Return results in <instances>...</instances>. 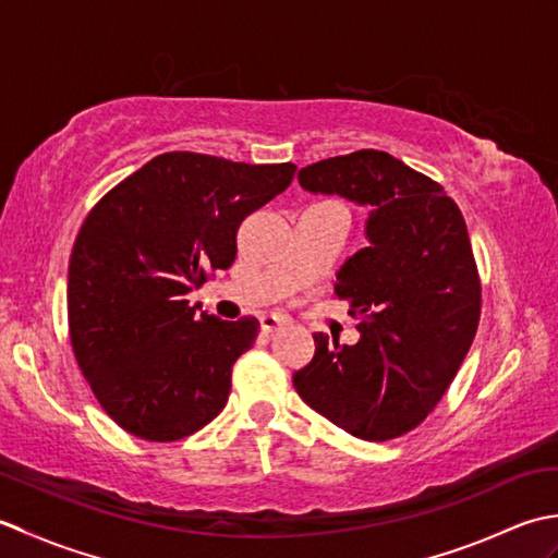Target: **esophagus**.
<instances>
[{
  "instance_id": "1",
  "label": "esophagus",
  "mask_w": 558,
  "mask_h": 558,
  "mask_svg": "<svg viewBox=\"0 0 558 558\" xmlns=\"http://www.w3.org/2000/svg\"><path fill=\"white\" fill-rule=\"evenodd\" d=\"M258 324H260V330H264V333H272L276 328L286 326V318H280L276 314H264V316H258Z\"/></svg>"
}]
</instances>
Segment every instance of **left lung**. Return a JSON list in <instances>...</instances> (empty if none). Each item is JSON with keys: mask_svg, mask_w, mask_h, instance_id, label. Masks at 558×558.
<instances>
[{"mask_svg": "<svg viewBox=\"0 0 558 558\" xmlns=\"http://www.w3.org/2000/svg\"><path fill=\"white\" fill-rule=\"evenodd\" d=\"M298 180L369 208V246L340 266L333 286L360 316V340L340 345L316 333L314 360L292 384L306 405L364 441L408 434L444 398L480 322L462 213L441 184L374 148L306 165Z\"/></svg>", "mask_w": 558, "mask_h": 558, "instance_id": "obj_1", "label": "left lung"}]
</instances>
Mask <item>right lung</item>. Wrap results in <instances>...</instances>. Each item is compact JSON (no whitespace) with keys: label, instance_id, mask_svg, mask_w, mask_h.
<instances>
[{"label":"right lung","instance_id":"obj_1","mask_svg":"<svg viewBox=\"0 0 558 558\" xmlns=\"http://www.w3.org/2000/svg\"><path fill=\"white\" fill-rule=\"evenodd\" d=\"M294 170L162 153L83 220L69 258L71 348L124 432L177 441L225 408L258 322L196 316L186 294L232 266L242 220L286 192Z\"/></svg>","mask_w":558,"mask_h":558}]
</instances>
